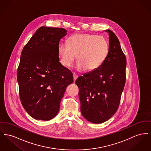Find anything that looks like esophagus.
Segmentation results:
<instances>
[{
    "instance_id": "obj_1",
    "label": "esophagus",
    "mask_w": 151,
    "mask_h": 151,
    "mask_svg": "<svg viewBox=\"0 0 151 151\" xmlns=\"http://www.w3.org/2000/svg\"><path fill=\"white\" fill-rule=\"evenodd\" d=\"M73 81H75V80H76V79L78 78V75L74 73L73 74Z\"/></svg>"
}]
</instances>
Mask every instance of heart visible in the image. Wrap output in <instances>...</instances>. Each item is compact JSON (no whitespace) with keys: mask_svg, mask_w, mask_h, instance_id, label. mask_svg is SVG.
Here are the masks:
<instances>
[{"mask_svg":"<svg viewBox=\"0 0 151 151\" xmlns=\"http://www.w3.org/2000/svg\"><path fill=\"white\" fill-rule=\"evenodd\" d=\"M108 52L109 43L104 36L89 34L73 35L68 44L61 43L58 47L63 65L70 67L77 56L76 69L79 71L96 70L105 62Z\"/></svg>","mask_w":151,"mask_h":151,"instance_id":"heart-1","label":"heart"}]
</instances>
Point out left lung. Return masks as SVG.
I'll return each instance as SVG.
<instances>
[{
  "instance_id": "left-lung-1",
  "label": "left lung",
  "mask_w": 151,
  "mask_h": 151,
  "mask_svg": "<svg viewBox=\"0 0 151 151\" xmlns=\"http://www.w3.org/2000/svg\"><path fill=\"white\" fill-rule=\"evenodd\" d=\"M106 31L109 36L106 60L96 70L75 81L79 90L81 113L89 122L96 124L107 121L115 114L126 80L127 60L119 40L112 31Z\"/></svg>"
}]
</instances>
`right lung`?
<instances>
[{
    "label": "right lung",
    "mask_w": 151,
    "mask_h": 151,
    "mask_svg": "<svg viewBox=\"0 0 151 151\" xmlns=\"http://www.w3.org/2000/svg\"><path fill=\"white\" fill-rule=\"evenodd\" d=\"M63 28L41 27L24 45L17 71L19 97L27 113L36 120H50L59 111L73 74L59 61Z\"/></svg>",
    "instance_id": "1"
}]
</instances>
